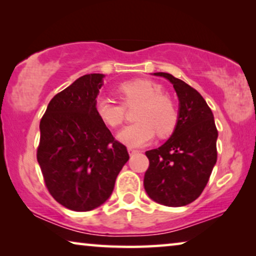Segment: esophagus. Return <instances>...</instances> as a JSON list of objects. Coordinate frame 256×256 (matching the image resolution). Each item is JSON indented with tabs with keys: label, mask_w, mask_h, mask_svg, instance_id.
<instances>
[{
	"label": "esophagus",
	"mask_w": 256,
	"mask_h": 256,
	"mask_svg": "<svg viewBox=\"0 0 256 256\" xmlns=\"http://www.w3.org/2000/svg\"><path fill=\"white\" fill-rule=\"evenodd\" d=\"M128 153H130V154H133V153H136V152H138V150H136V148H132V147H128Z\"/></svg>",
	"instance_id": "34e87169"
}]
</instances>
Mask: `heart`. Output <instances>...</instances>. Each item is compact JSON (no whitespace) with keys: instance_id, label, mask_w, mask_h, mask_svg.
Returning <instances> with one entry per match:
<instances>
[{"instance_id":"1","label":"heart","mask_w":256,"mask_h":256,"mask_svg":"<svg viewBox=\"0 0 256 256\" xmlns=\"http://www.w3.org/2000/svg\"><path fill=\"white\" fill-rule=\"evenodd\" d=\"M114 94L122 104L98 100L95 103L97 116L110 128H120L126 118V109L139 106L136 123L120 133V142L131 147L148 144L154 134L164 138L172 133L178 122V109L174 100L164 95L159 84L150 80H133L118 86Z\"/></svg>"}]
</instances>
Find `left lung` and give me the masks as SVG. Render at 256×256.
Here are the masks:
<instances>
[{
    "label": "left lung",
    "instance_id": "8db88e82",
    "mask_svg": "<svg viewBox=\"0 0 256 256\" xmlns=\"http://www.w3.org/2000/svg\"><path fill=\"white\" fill-rule=\"evenodd\" d=\"M180 100L178 122L172 136L159 148L145 153L150 166L144 186L150 198L166 206H183L198 198L217 162L214 114L200 94L168 73Z\"/></svg>",
    "mask_w": 256,
    "mask_h": 256
}]
</instances>
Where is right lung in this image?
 <instances>
[{
  "instance_id": "right-lung-1",
  "label": "right lung",
  "mask_w": 256,
  "mask_h": 256,
  "mask_svg": "<svg viewBox=\"0 0 256 256\" xmlns=\"http://www.w3.org/2000/svg\"><path fill=\"white\" fill-rule=\"evenodd\" d=\"M103 74H87L58 92L42 117L37 160L53 198L90 211L109 198L128 153L95 110Z\"/></svg>"
}]
</instances>
